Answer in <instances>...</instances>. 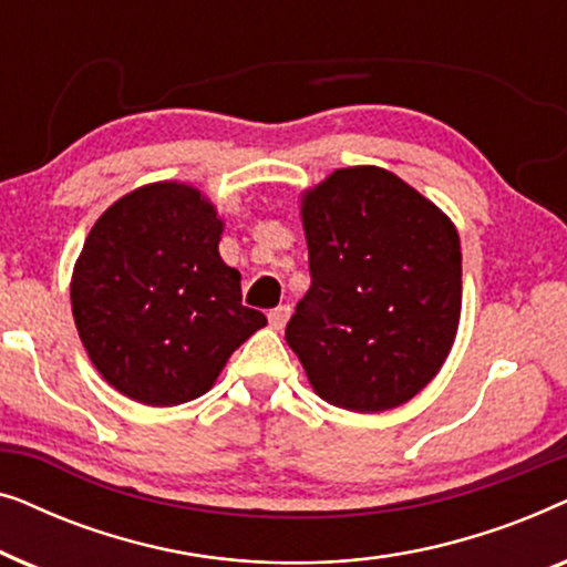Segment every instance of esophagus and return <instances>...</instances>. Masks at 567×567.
<instances>
[{
  "label": "esophagus",
  "instance_id": "esophagus-1",
  "mask_svg": "<svg viewBox=\"0 0 567 567\" xmlns=\"http://www.w3.org/2000/svg\"><path fill=\"white\" fill-rule=\"evenodd\" d=\"M289 317H291V307H289V305H284V307H276L274 312L268 315V322H270V328H274V330H284V328H286V322H289Z\"/></svg>",
  "mask_w": 567,
  "mask_h": 567
}]
</instances>
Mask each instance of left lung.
I'll return each mask as SVG.
<instances>
[{"instance_id":"obj_1","label":"left lung","mask_w":567,"mask_h":567,"mask_svg":"<svg viewBox=\"0 0 567 567\" xmlns=\"http://www.w3.org/2000/svg\"><path fill=\"white\" fill-rule=\"evenodd\" d=\"M312 286L286 324L330 405L384 413L444 367L462 315L454 221L384 167L336 169L301 193Z\"/></svg>"}]
</instances>
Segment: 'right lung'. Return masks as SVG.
Listing matches in <instances>:
<instances>
[{
  "mask_svg": "<svg viewBox=\"0 0 567 567\" xmlns=\"http://www.w3.org/2000/svg\"><path fill=\"white\" fill-rule=\"evenodd\" d=\"M221 231L212 200L177 181L126 193L90 229L69 293L84 351L113 390L152 408L196 400L266 328L243 307Z\"/></svg>",
  "mask_w": 567,
  "mask_h": 567,
  "instance_id": "obj_1",
  "label": "right lung"
}]
</instances>
